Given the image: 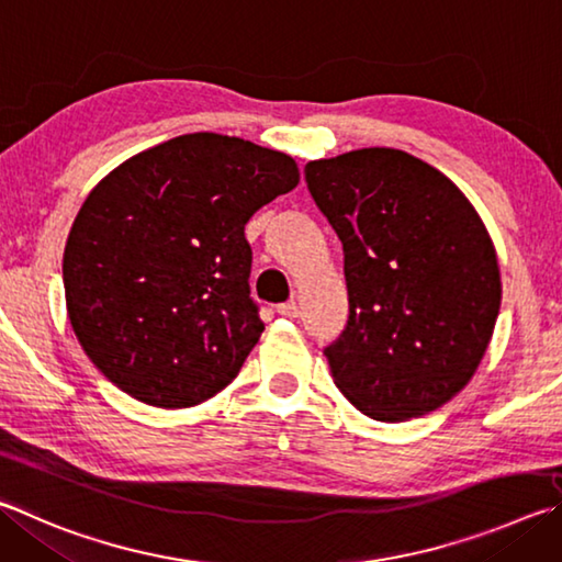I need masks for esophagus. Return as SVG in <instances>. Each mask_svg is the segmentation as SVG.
<instances>
[{
	"instance_id": "34e87169",
	"label": "esophagus",
	"mask_w": 562,
	"mask_h": 562,
	"mask_svg": "<svg viewBox=\"0 0 562 562\" xmlns=\"http://www.w3.org/2000/svg\"><path fill=\"white\" fill-rule=\"evenodd\" d=\"M300 302H294V300H290V302H282L280 307H278V312L282 314V316H290V319H294V316H300Z\"/></svg>"
}]
</instances>
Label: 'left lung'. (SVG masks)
I'll return each mask as SVG.
<instances>
[{"instance_id":"8db88e82","label":"left lung","mask_w":562,"mask_h":562,"mask_svg":"<svg viewBox=\"0 0 562 562\" xmlns=\"http://www.w3.org/2000/svg\"><path fill=\"white\" fill-rule=\"evenodd\" d=\"M304 181L344 246L349 322L324 349L336 387L373 420L437 411L474 375L502 304L482 218L391 147L310 161Z\"/></svg>"}]
</instances>
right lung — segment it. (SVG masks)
Segmentation results:
<instances>
[{
    "instance_id": "1",
    "label": "right lung",
    "mask_w": 562,
    "mask_h": 562,
    "mask_svg": "<svg viewBox=\"0 0 562 562\" xmlns=\"http://www.w3.org/2000/svg\"><path fill=\"white\" fill-rule=\"evenodd\" d=\"M297 181L282 151L193 132L90 191L64 288L78 341L108 381L147 405L191 407L236 379L265 329L246 223Z\"/></svg>"
}]
</instances>
